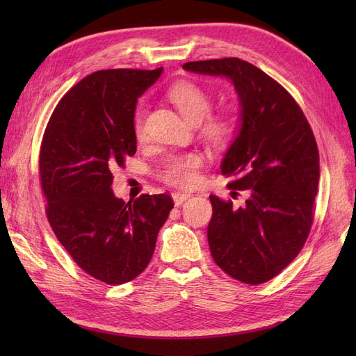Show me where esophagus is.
<instances>
[{"label":"esophagus","mask_w":356,"mask_h":356,"mask_svg":"<svg viewBox=\"0 0 356 356\" xmlns=\"http://www.w3.org/2000/svg\"><path fill=\"white\" fill-rule=\"evenodd\" d=\"M188 197H190V193H181V191L172 193V199H174V203L177 204V207H179V204L184 203Z\"/></svg>","instance_id":"obj_1"}]
</instances>
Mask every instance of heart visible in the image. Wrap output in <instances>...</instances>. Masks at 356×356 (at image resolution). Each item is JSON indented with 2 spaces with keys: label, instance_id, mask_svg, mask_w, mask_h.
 Here are the masks:
<instances>
[{
  "label": "heart",
  "instance_id": "b5f03b06",
  "mask_svg": "<svg viewBox=\"0 0 356 356\" xmlns=\"http://www.w3.org/2000/svg\"><path fill=\"white\" fill-rule=\"evenodd\" d=\"M169 99L172 101L182 117L191 124H200L202 135L212 144H222L232 136L234 131V120L229 114L209 115L212 108L211 95L195 83L182 81L175 84L169 90ZM134 131L138 139L145 135V108L139 106L134 117ZM203 163V157L199 153H187L181 156H172L166 160L161 170V178L168 184L188 188L197 184L199 168Z\"/></svg>",
  "mask_w": 356,
  "mask_h": 356
}]
</instances>
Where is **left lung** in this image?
<instances>
[{
    "instance_id": "1",
    "label": "left lung",
    "mask_w": 356,
    "mask_h": 356,
    "mask_svg": "<svg viewBox=\"0 0 356 356\" xmlns=\"http://www.w3.org/2000/svg\"><path fill=\"white\" fill-rule=\"evenodd\" d=\"M186 71L229 79L239 98V129L221 161V174L246 200L209 196L208 242L213 261L232 277L270 281L303 248L314 221L319 153L314 132L281 84L239 58L188 62ZM232 195H238L232 191Z\"/></svg>"
}]
</instances>
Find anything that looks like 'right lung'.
<instances>
[{
	"label": "right lung",
	"mask_w": 356,
	"mask_h": 356,
	"mask_svg": "<svg viewBox=\"0 0 356 356\" xmlns=\"http://www.w3.org/2000/svg\"><path fill=\"white\" fill-rule=\"evenodd\" d=\"M163 68L96 71L53 111L42 138L40 179L58 241L86 273L110 285L132 281L152 260L174 202L114 196L113 170L136 153L138 98Z\"/></svg>",
	"instance_id": "1"
}]
</instances>
